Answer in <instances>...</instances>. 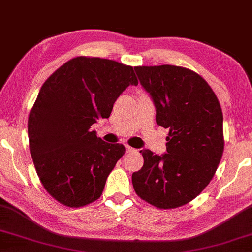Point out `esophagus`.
Returning <instances> with one entry per match:
<instances>
[{
  "instance_id": "obj_1",
  "label": "esophagus",
  "mask_w": 252,
  "mask_h": 252,
  "mask_svg": "<svg viewBox=\"0 0 252 252\" xmlns=\"http://www.w3.org/2000/svg\"><path fill=\"white\" fill-rule=\"evenodd\" d=\"M135 149H133V148H131L130 145H126V153H132V152H135Z\"/></svg>"
}]
</instances>
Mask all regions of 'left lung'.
Instances as JSON below:
<instances>
[{
    "label": "left lung",
    "mask_w": 252,
    "mask_h": 252,
    "mask_svg": "<svg viewBox=\"0 0 252 252\" xmlns=\"http://www.w3.org/2000/svg\"><path fill=\"white\" fill-rule=\"evenodd\" d=\"M157 109V123L170 130L166 153L140 151L143 167L132 174L135 193L162 209L176 208L202 193L223 152L222 112L202 77L183 67H134Z\"/></svg>",
    "instance_id": "left-lung-1"
}]
</instances>
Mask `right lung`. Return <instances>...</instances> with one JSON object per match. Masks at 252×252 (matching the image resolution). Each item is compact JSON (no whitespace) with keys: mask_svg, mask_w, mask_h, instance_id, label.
<instances>
[{"mask_svg":"<svg viewBox=\"0 0 252 252\" xmlns=\"http://www.w3.org/2000/svg\"><path fill=\"white\" fill-rule=\"evenodd\" d=\"M130 85L133 68L103 58L76 57L44 82L29 117L30 151L48 193L68 207L97 200L109 174L126 152L90 127L110 117Z\"/></svg>","mask_w":252,"mask_h":252,"instance_id":"add662e5","label":"right lung"}]
</instances>
